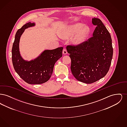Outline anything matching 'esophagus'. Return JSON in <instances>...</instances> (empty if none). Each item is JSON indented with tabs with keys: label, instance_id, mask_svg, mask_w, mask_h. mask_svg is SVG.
Returning a JSON list of instances; mask_svg holds the SVG:
<instances>
[{
	"label": "esophagus",
	"instance_id": "34e87169",
	"mask_svg": "<svg viewBox=\"0 0 127 127\" xmlns=\"http://www.w3.org/2000/svg\"><path fill=\"white\" fill-rule=\"evenodd\" d=\"M63 54L64 55H66L67 54V50H66V48H64L63 50Z\"/></svg>",
	"mask_w": 127,
	"mask_h": 127
}]
</instances>
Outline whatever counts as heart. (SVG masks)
Instances as JSON below:
<instances>
[{
    "label": "heart",
    "mask_w": 127,
    "mask_h": 127,
    "mask_svg": "<svg viewBox=\"0 0 127 127\" xmlns=\"http://www.w3.org/2000/svg\"><path fill=\"white\" fill-rule=\"evenodd\" d=\"M89 33L90 29L88 26L76 23L68 26L65 31L61 34V36L63 39L72 36L71 39V43L74 45H78L84 41Z\"/></svg>",
    "instance_id": "obj_1"
}]
</instances>
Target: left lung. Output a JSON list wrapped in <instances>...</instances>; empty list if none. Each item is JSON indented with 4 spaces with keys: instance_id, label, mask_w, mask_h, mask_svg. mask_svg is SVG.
Listing matches in <instances>:
<instances>
[{
    "instance_id": "8db88e82",
    "label": "left lung",
    "mask_w": 127,
    "mask_h": 127,
    "mask_svg": "<svg viewBox=\"0 0 127 127\" xmlns=\"http://www.w3.org/2000/svg\"><path fill=\"white\" fill-rule=\"evenodd\" d=\"M92 23L96 27L93 36L77 46L68 45L71 71L74 77L87 84L94 83L109 71L113 56L112 39L108 30L99 18Z\"/></svg>"
}]
</instances>
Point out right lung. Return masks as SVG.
<instances>
[{"label":"right lung","mask_w":127,"mask_h":127,"mask_svg":"<svg viewBox=\"0 0 127 127\" xmlns=\"http://www.w3.org/2000/svg\"><path fill=\"white\" fill-rule=\"evenodd\" d=\"M35 25L30 22L17 31L12 47V63L16 72L25 82L30 84H40L50 78L55 63L62 56L63 48L45 50L34 60H24L19 52L20 38L25 29Z\"/></svg>","instance_id":"obj_1"}]
</instances>
